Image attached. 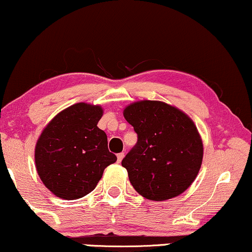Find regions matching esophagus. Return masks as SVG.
<instances>
[{
  "instance_id": "obj_1",
  "label": "esophagus",
  "mask_w": 252,
  "mask_h": 252,
  "mask_svg": "<svg viewBox=\"0 0 252 252\" xmlns=\"http://www.w3.org/2000/svg\"><path fill=\"white\" fill-rule=\"evenodd\" d=\"M123 157H124V153H120V154H117V162H118V163L122 162Z\"/></svg>"
}]
</instances>
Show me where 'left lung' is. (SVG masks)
<instances>
[{"label":"left lung","instance_id":"1","mask_svg":"<svg viewBox=\"0 0 252 252\" xmlns=\"http://www.w3.org/2000/svg\"><path fill=\"white\" fill-rule=\"evenodd\" d=\"M123 115L137 134V143L122 160L136 191L153 201L186 191L203 159L201 136L190 117L159 101L132 103Z\"/></svg>","mask_w":252,"mask_h":252}]
</instances>
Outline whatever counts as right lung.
Masks as SVG:
<instances>
[{
  "mask_svg": "<svg viewBox=\"0 0 252 252\" xmlns=\"http://www.w3.org/2000/svg\"><path fill=\"white\" fill-rule=\"evenodd\" d=\"M99 105L76 103L51 120L35 148L42 182L54 195L77 199L95 189L108 165L117 157L108 149L107 134L97 126Z\"/></svg>",
  "mask_w": 252,
  "mask_h": 252,
  "instance_id": "1",
  "label": "right lung"
}]
</instances>
